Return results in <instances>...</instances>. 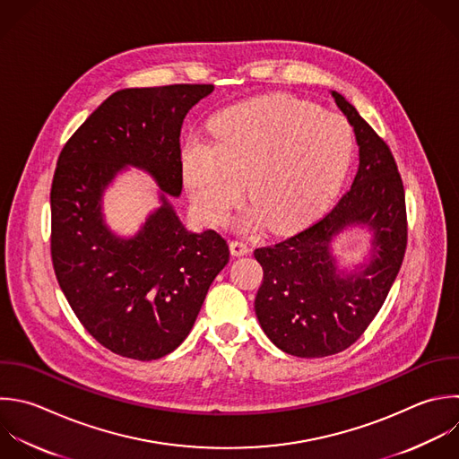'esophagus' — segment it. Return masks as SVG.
<instances>
[{"instance_id": "1", "label": "esophagus", "mask_w": 459, "mask_h": 459, "mask_svg": "<svg viewBox=\"0 0 459 459\" xmlns=\"http://www.w3.org/2000/svg\"><path fill=\"white\" fill-rule=\"evenodd\" d=\"M230 251H231L233 256H242V255L249 253V246L246 242H240V240H231L230 242Z\"/></svg>"}]
</instances>
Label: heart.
<instances>
[{"label": "heart", "mask_w": 459, "mask_h": 459, "mask_svg": "<svg viewBox=\"0 0 459 459\" xmlns=\"http://www.w3.org/2000/svg\"><path fill=\"white\" fill-rule=\"evenodd\" d=\"M212 142L188 140L185 186L212 224L240 203L246 179L253 208L240 219L283 233L316 219L337 194L351 154L348 124L310 102L271 95L231 106L210 122Z\"/></svg>", "instance_id": "obj_1"}]
</instances>
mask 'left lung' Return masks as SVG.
Returning <instances> with one entry per match:
<instances>
[{
	"instance_id": "1",
	"label": "left lung",
	"mask_w": 459,
	"mask_h": 459,
	"mask_svg": "<svg viewBox=\"0 0 459 459\" xmlns=\"http://www.w3.org/2000/svg\"><path fill=\"white\" fill-rule=\"evenodd\" d=\"M337 108L353 127L359 169L351 188L307 230L255 249L264 281L255 312L265 335L285 353L326 357L351 346L373 321L400 271L407 246L403 185L385 142L337 91ZM348 225L373 233L368 264L336 267L331 238Z\"/></svg>"
}]
</instances>
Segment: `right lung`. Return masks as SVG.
I'll use <instances>...</instances> for the list:
<instances>
[{
	"label": "right lung",
	"mask_w": 459,
	"mask_h": 459,
	"mask_svg": "<svg viewBox=\"0 0 459 459\" xmlns=\"http://www.w3.org/2000/svg\"><path fill=\"white\" fill-rule=\"evenodd\" d=\"M212 84L113 93L66 142L54 174L52 262L82 326L117 355L152 360L190 333L215 276L230 260L213 230L188 231L170 204L181 195V126ZM126 166L149 171L162 206L131 239L103 222L101 195Z\"/></svg>",
	"instance_id": "right-lung-1"
}]
</instances>
